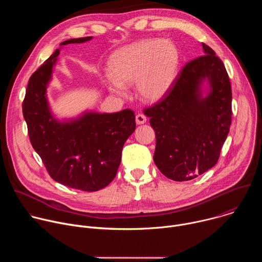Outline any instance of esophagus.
I'll use <instances>...</instances> for the list:
<instances>
[{
	"mask_svg": "<svg viewBox=\"0 0 262 262\" xmlns=\"http://www.w3.org/2000/svg\"><path fill=\"white\" fill-rule=\"evenodd\" d=\"M146 117H145V115H143V114H138L137 116H136V122H137V124H144L145 122H146Z\"/></svg>",
	"mask_w": 262,
	"mask_h": 262,
	"instance_id": "34e87169",
	"label": "esophagus"
}]
</instances>
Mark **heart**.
<instances>
[{"mask_svg": "<svg viewBox=\"0 0 262 262\" xmlns=\"http://www.w3.org/2000/svg\"><path fill=\"white\" fill-rule=\"evenodd\" d=\"M180 63L177 46L168 39H142L118 49L108 60L105 83L118 96L135 84L137 95L144 101L162 99L172 87Z\"/></svg>", "mask_w": 262, "mask_h": 262, "instance_id": "b5f03b06", "label": "heart"}]
</instances>
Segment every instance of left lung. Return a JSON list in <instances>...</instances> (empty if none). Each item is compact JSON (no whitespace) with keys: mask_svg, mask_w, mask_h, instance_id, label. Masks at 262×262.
I'll list each match as a JSON object with an SVG mask.
<instances>
[{"mask_svg":"<svg viewBox=\"0 0 262 262\" xmlns=\"http://www.w3.org/2000/svg\"><path fill=\"white\" fill-rule=\"evenodd\" d=\"M202 48L204 55L182 67L161 101L144 110L157 137L154 161L175 181L194 179L216 164L231 124L226 68L209 47Z\"/></svg>","mask_w":262,"mask_h":262,"instance_id":"8db88e82","label":"left lung"}]
</instances>
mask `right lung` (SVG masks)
<instances>
[{"label":"right lung","mask_w":262,"mask_h":262,"mask_svg":"<svg viewBox=\"0 0 262 262\" xmlns=\"http://www.w3.org/2000/svg\"><path fill=\"white\" fill-rule=\"evenodd\" d=\"M92 38L89 36L61 42L60 48L32 74L23 102L31 144L51 177L85 192L101 190L115 178L123 145L136 129L135 113L129 108L117 113L86 110L67 119H59L53 113L48 87L61 48Z\"/></svg>","instance_id":"right-lung-1"}]
</instances>
